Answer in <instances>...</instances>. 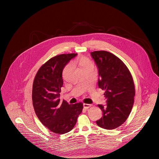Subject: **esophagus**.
Listing matches in <instances>:
<instances>
[{"instance_id":"esophagus-1","label":"esophagus","mask_w":159,"mask_h":159,"mask_svg":"<svg viewBox=\"0 0 159 159\" xmlns=\"http://www.w3.org/2000/svg\"><path fill=\"white\" fill-rule=\"evenodd\" d=\"M92 106V105L91 104H84V107L85 108V109H89V107H90Z\"/></svg>"}]
</instances>
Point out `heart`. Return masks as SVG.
<instances>
[{
  "instance_id": "heart-1",
  "label": "heart",
  "mask_w": 159,
  "mask_h": 159,
  "mask_svg": "<svg viewBox=\"0 0 159 159\" xmlns=\"http://www.w3.org/2000/svg\"><path fill=\"white\" fill-rule=\"evenodd\" d=\"M77 63L78 64L80 65V68L82 69H84V68H85V67H87V66H94L93 65V63H92V61H90L89 59L87 58H85V57H80L77 59ZM68 66V65H67ZM66 66L65 68V70H65V69H66Z\"/></svg>"
}]
</instances>
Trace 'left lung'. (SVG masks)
<instances>
[{"instance_id": "left-lung-1", "label": "left lung", "mask_w": 159, "mask_h": 159, "mask_svg": "<svg viewBox=\"0 0 159 159\" xmlns=\"http://www.w3.org/2000/svg\"><path fill=\"white\" fill-rule=\"evenodd\" d=\"M99 72L98 86L105 90L106 106L99 104L103 114L96 121L104 129H113L128 118L134 103L135 88L132 75L123 61L106 51L90 53Z\"/></svg>"}]
</instances>
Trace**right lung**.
<instances>
[{
	"instance_id": "1",
	"label": "right lung",
	"mask_w": 159,
	"mask_h": 159,
	"mask_svg": "<svg viewBox=\"0 0 159 159\" xmlns=\"http://www.w3.org/2000/svg\"><path fill=\"white\" fill-rule=\"evenodd\" d=\"M77 55L61 54L51 58L39 68L33 81L32 100L36 115L43 125L57 134L71 131L83 109L82 102L69 104L59 99L63 68Z\"/></svg>"
}]
</instances>
